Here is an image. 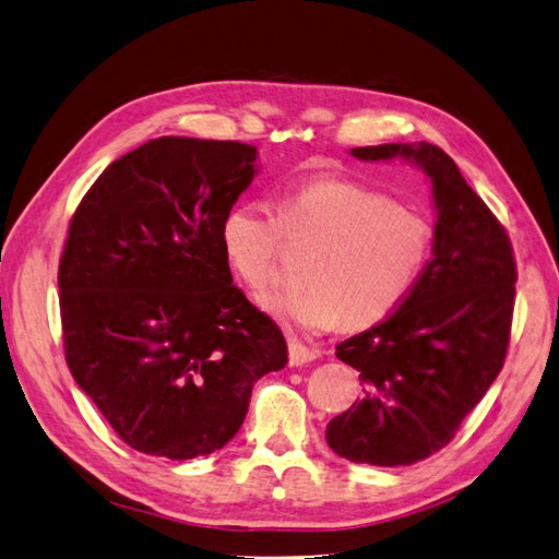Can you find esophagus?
Segmentation results:
<instances>
[{
  "mask_svg": "<svg viewBox=\"0 0 559 559\" xmlns=\"http://www.w3.org/2000/svg\"><path fill=\"white\" fill-rule=\"evenodd\" d=\"M317 356H319V352L305 347L302 342H297V340H290V342H288V359H290V366H305V364L317 359Z\"/></svg>",
  "mask_w": 559,
  "mask_h": 559,
  "instance_id": "esophagus-1",
  "label": "esophagus"
}]
</instances>
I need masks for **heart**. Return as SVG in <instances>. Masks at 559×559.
<instances>
[{
    "mask_svg": "<svg viewBox=\"0 0 559 559\" xmlns=\"http://www.w3.org/2000/svg\"><path fill=\"white\" fill-rule=\"evenodd\" d=\"M222 248L254 293L276 278L285 240L311 250L305 285L264 297V309L302 333L340 321L361 331L388 319L425 269L435 226L408 207L347 177H321L285 193L278 214L240 203L224 214Z\"/></svg>",
    "mask_w": 559,
    "mask_h": 559,
    "instance_id": "heart-1",
    "label": "heart"
}]
</instances>
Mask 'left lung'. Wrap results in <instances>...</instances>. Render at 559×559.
<instances>
[{"label":"left lung","mask_w":559,"mask_h":559,"mask_svg":"<svg viewBox=\"0 0 559 559\" xmlns=\"http://www.w3.org/2000/svg\"><path fill=\"white\" fill-rule=\"evenodd\" d=\"M352 155L418 163L432 179L437 224L432 260L404 302L337 345L366 388L328 423L325 441L352 463L413 465L447 447L503 368L518 264L503 224L439 146L380 143Z\"/></svg>","instance_id":"1"}]
</instances>
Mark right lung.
<instances>
[{"label":"right lung","instance_id":"obj_1","mask_svg":"<svg viewBox=\"0 0 559 559\" xmlns=\"http://www.w3.org/2000/svg\"><path fill=\"white\" fill-rule=\"evenodd\" d=\"M257 155L240 141H146L104 169L70 219L66 364L141 453L189 461L222 449L254 382L288 364L281 328L234 285L219 238Z\"/></svg>","mask_w":559,"mask_h":559}]
</instances>
